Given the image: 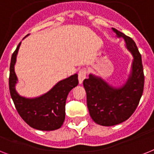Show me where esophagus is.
Returning <instances> with one entry per match:
<instances>
[{
    "instance_id": "34e87169",
    "label": "esophagus",
    "mask_w": 154,
    "mask_h": 154,
    "mask_svg": "<svg viewBox=\"0 0 154 154\" xmlns=\"http://www.w3.org/2000/svg\"><path fill=\"white\" fill-rule=\"evenodd\" d=\"M86 76H87V69L85 68L81 69L78 73V79H79V83L82 84L84 80L86 78Z\"/></svg>"
}]
</instances>
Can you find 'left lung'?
Listing matches in <instances>:
<instances>
[{"mask_svg": "<svg viewBox=\"0 0 154 154\" xmlns=\"http://www.w3.org/2000/svg\"><path fill=\"white\" fill-rule=\"evenodd\" d=\"M117 37H123L134 57L132 72L122 88H115L101 78L90 74L83 82L87 94V106L92 120L99 125L113 126L131 117L136 109L143 93L145 77L142 56L135 41L113 28Z\"/></svg>", "mask_w": 154, "mask_h": 154, "instance_id": "left-lung-1", "label": "left lung"}]
</instances>
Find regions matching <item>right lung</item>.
Instances as JSON below:
<instances>
[{"label": "right lung", "mask_w": 154, "mask_h": 154, "mask_svg": "<svg viewBox=\"0 0 154 154\" xmlns=\"http://www.w3.org/2000/svg\"><path fill=\"white\" fill-rule=\"evenodd\" d=\"M21 42L11 55L9 74V91L15 109L20 117L31 128L41 131H53L61 128L65 120L67 95L78 85V76L74 74L59 81L45 95L29 99L19 96L15 89L17 77L14 70L16 55Z\"/></svg>", "instance_id": "right-lung-1"}]
</instances>
